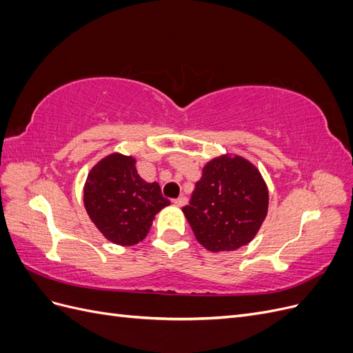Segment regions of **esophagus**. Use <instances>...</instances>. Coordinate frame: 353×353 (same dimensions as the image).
I'll use <instances>...</instances> for the list:
<instances>
[{"mask_svg":"<svg viewBox=\"0 0 353 353\" xmlns=\"http://www.w3.org/2000/svg\"><path fill=\"white\" fill-rule=\"evenodd\" d=\"M187 201H188V200H187L185 196H181V197H178V199H174V203H175L176 206H179V208L187 205Z\"/></svg>","mask_w":353,"mask_h":353,"instance_id":"34e87169","label":"esophagus"}]
</instances>
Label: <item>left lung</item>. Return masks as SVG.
Returning a JSON list of instances; mask_svg holds the SVG:
<instances>
[{"mask_svg":"<svg viewBox=\"0 0 353 353\" xmlns=\"http://www.w3.org/2000/svg\"><path fill=\"white\" fill-rule=\"evenodd\" d=\"M197 241L210 252L248 244L268 212V188L248 160L213 159L183 208Z\"/></svg>","mask_w":353,"mask_h":353,"instance_id":"8db88e82","label":"left lung"}]
</instances>
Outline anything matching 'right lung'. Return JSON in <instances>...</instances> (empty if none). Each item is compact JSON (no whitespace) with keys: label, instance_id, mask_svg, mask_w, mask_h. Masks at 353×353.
Listing matches in <instances>:
<instances>
[{"label":"right lung","instance_id":"1","mask_svg":"<svg viewBox=\"0 0 353 353\" xmlns=\"http://www.w3.org/2000/svg\"><path fill=\"white\" fill-rule=\"evenodd\" d=\"M83 203L105 239L132 245L147 236L156 213L170 201L157 183L137 174L134 157L112 154L90 172Z\"/></svg>","mask_w":353,"mask_h":353}]
</instances>
